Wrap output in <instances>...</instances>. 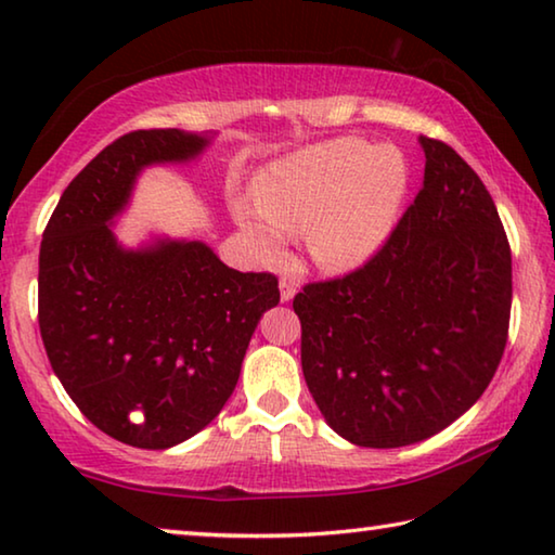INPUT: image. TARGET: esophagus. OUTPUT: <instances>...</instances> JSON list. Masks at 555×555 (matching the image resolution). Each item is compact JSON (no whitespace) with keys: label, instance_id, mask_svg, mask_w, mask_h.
I'll return each mask as SVG.
<instances>
[{"label":"esophagus","instance_id":"34e87169","mask_svg":"<svg viewBox=\"0 0 555 555\" xmlns=\"http://www.w3.org/2000/svg\"><path fill=\"white\" fill-rule=\"evenodd\" d=\"M279 291H281V300H284V304H288V300L296 296V284L291 279L284 276V279L279 281Z\"/></svg>","mask_w":555,"mask_h":555}]
</instances>
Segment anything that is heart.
<instances>
[{
    "label": "heart",
    "mask_w": 555,
    "mask_h": 555,
    "mask_svg": "<svg viewBox=\"0 0 555 555\" xmlns=\"http://www.w3.org/2000/svg\"><path fill=\"white\" fill-rule=\"evenodd\" d=\"M409 183L401 149L343 137L271 166L259 181V205L237 201L234 218L267 259L284 257L286 234L306 232L318 267L350 271L391 237Z\"/></svg>",
    "instance_id": "heart-1"
}]
</instances>
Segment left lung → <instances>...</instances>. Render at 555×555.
<instances>
[{"instance_id":"1","label":"left lung","mask_w":555,"mask_h":555,"mask_svg":"<svg viewBox=\"0 0 555 555\" xmlns=\"http://www.w3.org/2000/svg\"><path fill=\"white\" fill-rule=\"evenodd\" d=\"M418 144L424 185L384 247L294 298L308 389L364 448L418 443L463 416L509 333L512 249L492 195L455 149Z\"/></svg>"}]
</instances>
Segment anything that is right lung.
I'll return each instance as SVG.
<instances>
[{"mask_svg":"<svg viewBox=\"0 0 555 555\" xmlns=\"http://www.w3.org/2000/svg\"><path fill=\"white\" fill-rule=\"evenodd\" d=\"M208 134L139 129L102 149L65 188L43 230L39 327L46 354L90 424L166 450L222 411L251 333L279 304L274 274H242L203 242L125 249L112 220L137 176L201 156Z\"/></svg>","mask_w":555,"mask_h":555,"instance_id":"1","label":"right lung"}]
</instances>
